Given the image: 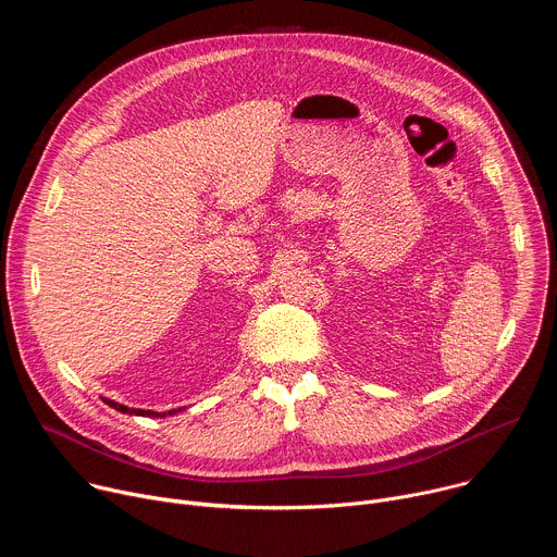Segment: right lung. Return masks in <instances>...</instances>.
<instances>
[{
	"label": "right lung",
	"instance_id": "1",
	"mask_svg": "<svg viewBox=\"0 0 557 557\" xmlns=\"http://www.w3.org/2000/svg\"><path fill=\"white\" fill-rule=\"evenodd\" d=\"M110 408H114V410H119V412H123V414H136V417H168V414H176V410H170V412H151V410H134V408H127V406H121V404H116V401H110V399H103Z\"/></svg>",
	"mask_w": 557,
	"mask_h": 557
}]
</instances>
